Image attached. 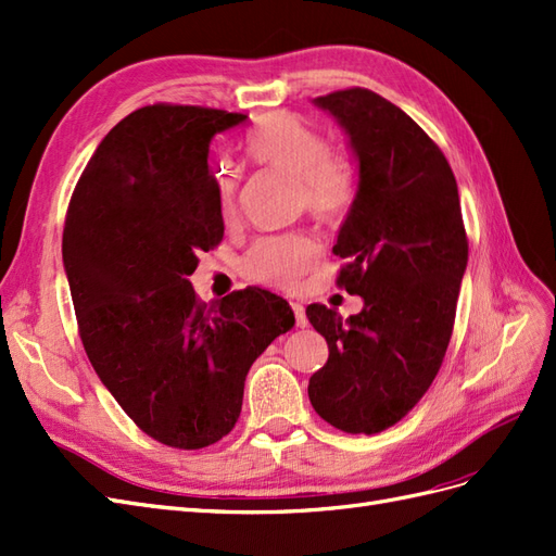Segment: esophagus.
I'll list each match as a JSON object with an SVG mask.
<instances>
[{
    "instance_id": "34e87169",
    "label": "esophagus",
    "mask_w": 556,
    "mask_h": 556,
    "mask_svg": "<svg viewBox=\"0 0 556 556\" xmlns=\"http://www.w3.org/2000/svg\"><path fill=\"white\" fill-rule=\"evenodd\" d=\"M292 311H294V317H296V327H308V317H306V308L301 304H292Z\"/></svg>"
}]
</instances>
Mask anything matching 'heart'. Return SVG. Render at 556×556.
<instances>
[{
	"label": "heart",
	"mask_w": 556,
	"mask_h": 556,
	"mask_svg": "<svg viewBox=\"0 0 556 556\" xmlns=\"http://www.w3.org/2000/svg\"><path fill=\"white\" fill-rule=\"evenodd\" d=\"M245 153L252 162L299 178L301 204L323 223H336L348 213L355 197V174L350 162L329 150L327 139L299 121L296 115L276 111L245 134ZM217 211L231 220L239 208L241 178L233 166L215 174ZM323 260V245L306 231L264 237L252 245L241 262L243 274L271 288H294Z\"/></svg>",
	"instance_id": "obj_1"
}]
</instances>
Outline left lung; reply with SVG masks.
Returning <instances> with one entry per match:
<instances>
[{"label":"left lung","mask_w":556,"mask_h":556,"mask_svg":"<svg viewBox=\"0 0 556 556\" xmlns=\"http://www.w3.org/2000/svg\"><path fill=\"white\" fill-rule=\"evenodd\" d=\"M313 102L359 162L333 255L348 260L336 282L364 308L348 319L306 308L329 345L308 396L331 427L378 433L415 408L443 364L468 262L459 190L441 148L384 97L350 88Z\"/></svg>","instance_id":"8db88e82"}]
</instances>
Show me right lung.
Here are the masks:
<instances>
[{
  "mask_svg": "<svg viewBox=\"0 0 556 556\" xmlns=\"http://www.w3.org/2000/svg\"><path fill=\"white\" fill-rule=\"evenodd\" d=\"M245 117L178 104L129 113L66 208L62 260L88 359L134 425L178 450L233 429L252 362L294 327L271 292L204 304L190 282L199 252L225 237L208 146Z\"/></svg>",
  "mask_w": 556,
  "mask_h": 556,
  "instance_id": "1",
  "label": "right lung"
}]
</instances>
